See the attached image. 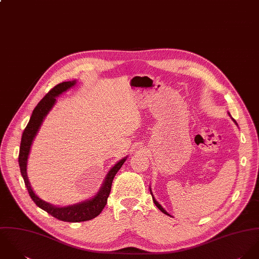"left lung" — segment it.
<instances>
[{"mask_svg":"<svg viewBox=\"0 0 259 259\" xmlns=\"http://www.w3.org/2000/svg\"><path fill=\"white\" fill-rule=\"evenodd\" d=\"M228 114H229V113H228ZM229 116H230V114H229ZM231 119H232V120H233V121H234V122H235V120H234V119H233V118H231ZM235 124H236V125H237V123H236V122H235ZM150 193H151V195H152V198H153V202H154V204H155L156 206L158 207V208H159V209H160V210H161V211H162V212H163V213H164V214H166V215H168V216H171V215H170V214H169V213H168V212H167V211H166V210H165V209H163V207L161 206V205H160V204H159V203H158V202H157V201H156V199H155V198H154V196H153V194H152V191H151V188H150Z\"/></svg>","mask_w":259,"mask_h":259,"instance_id":"8db88e82","label":"left lung"}]
</instances>
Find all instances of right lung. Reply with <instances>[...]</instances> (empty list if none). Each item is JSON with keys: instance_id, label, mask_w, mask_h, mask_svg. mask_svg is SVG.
<instances>
[{"instance_id": "add662e5", "label": "right lung", "mask_w": 259, "mask_h": 259, "mask_svg": "<svg viewBox=\"0 0 259 259\" xmlns=\"http://www.w3.org/2000/svg\"><path fill=\"white\" fill-rule=\"evenodd\" d=\"M75 84H76V81L74 80V81L63 82L56 85L38 103L32 113V116L30 118V121L27 127L23 132L21 145H20V153H19V165H20L21 174L23 176L25 185L27 187V190L32 200L36 203L37 206L45 210L55 218L62 221H66V222H81V221L91 220L101 213V211L103 210L104 207L107 203V199L111 191V185H112L113 179L116 173L119 171V169L122 167V165L127 159V157H124L110 169V171L107 173L105 177V180L100 190L93 198L89 200H86L77 204L69 205V206H54L53 204H50L44 201L43 199L39 198L38 195L33 191L27 176V161H28V156L30 153L32 142L35 136L37 135L43 120L45 119L49 111L52 109L54 104L56 103V97H58L60 94L67 91L71 87H73Z\"/></svg>"}]
</instances>
